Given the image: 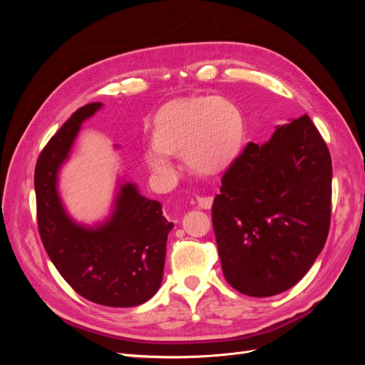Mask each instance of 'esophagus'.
I'll list each match as a JSON object with an SVG mask.
<instances>
[{"mask_svg": "<svg viewBox=\"0 0 365 365\" xmlns=\"http://www.w3.org/2000/svg\"><path fill=\"white\" fill-rule=\"evenodd\" d=\"M196 201H197V205L207 210L213 204V196H196Z\"/></svg>", "mask_w": 365, "mask_h": 365, "instance_id": "1", "label": "esophagus"}]
</instances>
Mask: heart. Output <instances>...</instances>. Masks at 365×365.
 <instances>
[{"label": "heart", "instance_id": "1", "mask_svg": "<svg viewBox=\"0 0 365 365\" xmlns=\"http://www.w3.org/2000/svg\"><path fill=\"white\" fill-rule=\"evenodd\" d=\"M244 137V117L222 97H201L172 102L161 108L152 125L148 155L153 170L168 172L165 157L182 155L195 173L213 175L235 160Z\"/></svg>", "mask_w": 365, "mask_h": 365}]
</instances>
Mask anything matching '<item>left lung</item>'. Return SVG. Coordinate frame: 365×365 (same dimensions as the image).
<instances>
[{
	"label": "left lung",
	"mask_w": 365,
	"mask_h": 365,
	"mask_svg": "<svg viewBox=\"0 0 365 365\" xmlns=\"http://www.w3.org/2000/svg\"><path fill=\"white\" fill-rule=\"evenodd\" d=\"M212 217L227 282L250 297L292 288L322 252L330 227L332 160L307 115L248 143L230 164Z\"/></svg>",
	"instance_id": "8db88e82"
}]
</instances>
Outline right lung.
<instances>
[{
  "label": "right lung",
  "instance_id": "right-lung-1",
  "mask_svg": "<svg viewBox=\"0 0 365 365\" xmlns=\"http://www.w3.org/2000/svg\"><path fill=\"white\" fill-rule=\"evenodd\" d=\"M102 108L85 105L65 121L43 148L35 169L38 230L50 260L71 288L93 303L132 307L160 289L165 244L173 228L158 201L121 184L114 212L94 228L76 224L58 193V172L86 118Z\"/></svg>",
  "mask_w": 365,
  "mask_h": 365
}]
</instances>
